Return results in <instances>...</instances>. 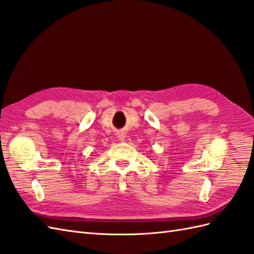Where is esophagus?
Here are the masks:
<instances>
[{"instance_id": "obj_1", "label": "esophagus", "mask_w": 254, "mask_h": 254, "mask_svg": "<svg viewBox=\"0 0 254 254\" xmlns=\"http://www.w3.org/2000/svg\"><path fill=\"white\" fill-rule=\"evenodd\" d=\"M118 139H119L120 141H123V140L126 139V135L123 134V133H119V134H118Z\"/></svg>"}]
</instances>
